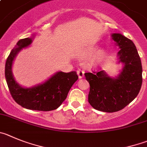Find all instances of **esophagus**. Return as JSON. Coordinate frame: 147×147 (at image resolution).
Here are the masks:
<instances>
[{"label": "esophagus", "mask_w": 147, "mask_h": 147, "mask_svg": "<svg viewBox=\"0 0 147 147\" xmlns=\"http://www.w3.org/2000/svg\"><path fill=\"white\" fill-rule=\"evenodd\" d=\"M77 74H78V76H79V79H82V78L84 77V71H82V70L79 69L77 71Z\"/></svg>", "instance_id": "obj_1"}]
</instances>
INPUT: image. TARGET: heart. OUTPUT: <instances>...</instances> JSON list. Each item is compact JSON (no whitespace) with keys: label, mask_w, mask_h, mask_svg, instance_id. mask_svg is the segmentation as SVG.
<instances>
[{"label":"heart","mask_w":147,"mask_h":147,"mask_svg":"<svg viewBox=\"0 0 147 147\" xmlns=\"http://www.w3.org/2000/svg\"><path fill=\"white\" fill-rule=\"evenodd\" d=\"M98 48L97 46H89L86 47L82 53L83 57L88 58L86 60V63L89 66H94L104 57V51L103 49H99L97 51Z\"/></svg>","instance_id":"heart-1"}]
</instances>
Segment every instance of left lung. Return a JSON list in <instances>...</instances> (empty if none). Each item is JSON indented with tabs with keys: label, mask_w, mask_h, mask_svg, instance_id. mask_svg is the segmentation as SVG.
<instances>
[{
	"label": "left lung",
	"mask_w": 147,
	"mask_h": 147,
	"mask_svg": "<svg viewBox=\"0 0 147 147\" xmlns=\"http://www.w3.org/2000/svg\"><path fill=\"white\" fill-rule=\"evenodd\" d=\"M119 47L117 63H122L119 74L110 76L105 71L85 73L90 84L88 102L98 111L115 112L131 103L138 95L142 84V65L135 44L121 33H111Z\"/></svg>",
	"instance_id": "obj_1"
}]
</instances>
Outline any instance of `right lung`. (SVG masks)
I'll use <instances>...</instances> for the list:
<instances>
[{"mask_svg":"<svg viewBox=\"0 0 147 147\" xmlns=\"http://www.w3.org/2000/svg\"><path fill=\"white\" fill-rule=\"evenodd\" d=\"M36 34L21 39L9 54L6 62L5 76L9 91L14 100L23 108L36 111H52L59 107L65 100L70 89L78 79L74 71H57L48 79L31 87L20 85L14 77L12 68L17 55L31 45Z\"/></svg>","mask_w":147,"mask_h":147,"instance_id":"add662e5","label":"right lung"}]
</instances>
